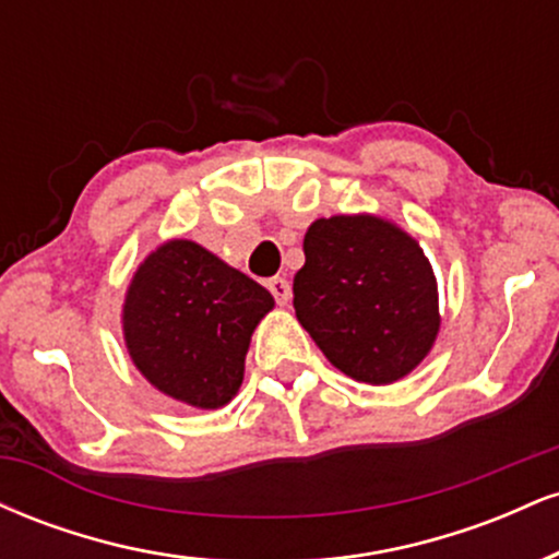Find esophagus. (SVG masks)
I'll use <instances>...</instances> for the list:
<instances>
[{"instance_id":"esophagus-1","label":"esophagus","mask_w":559,"mask_h":559,"mask_svg":"<svg viewBox=\"0 0 559 559\" xmlns=\"http://www.w3.org/2000/svg\"><path fill=\"white\" fill-rule=\"evenodd\" d=\"M267 288H271V294L278 305H286L288 297H292V284H288L286 278H271L267 281Z\"/></svg>"}]
</instances>
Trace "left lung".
Returning a JSON list of instances; mask_svg holds the SVG:
<instances>
[{
    "label": "left lung",
    "instance_id": "obj_1",
    "mask_svg": "<svg viewBox=\"0 0 559 559\" xmlns=\"http://www.w3.org/2000/svg\"><path fill=\"white\" fill-rule=\"evenodd\" d=\"M294 310L333 368L370 386L413 373L441 329L439 284L418 239L370 213L307 228Z\"/></svg>",
    "mask_w": 559,
    "mask_h": 559
}]
</instances>
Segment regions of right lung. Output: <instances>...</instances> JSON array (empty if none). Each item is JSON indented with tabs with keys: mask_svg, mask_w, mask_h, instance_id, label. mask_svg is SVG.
<instances>
[{
	"mask_svg": "<svg viewBox=\"0 0 559 559\" xmlns=\"http://www.w3.org/2000/svg\"><path fill=\"white\" fill-rule=\"evenodd\" d=\"M275 307L267 288L191 239H168L126 288L123 342L159 394L217 409L239 394L252 333Z\"/></svg>",
	"mask_w": 559,
	"mask_h": 559,
	"instance_id": "1",
	"label": "right lung"
}]
</instances>
